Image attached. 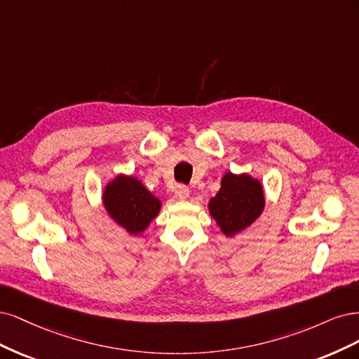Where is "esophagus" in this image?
Here are the masks:
<instances>
[{
    "instance_id": "34e87169",
    "label": "esophagus",
    "mask_w": 359,
    "mask_h": 359,
    "mask_svg": "<svg viewBox=\"0 0 359 359\" xmlns=\"http://www.w3.org/2000/svg\"><path fill=\"white\" fill-rule=\"evenodd\" d=\"M175 195H176V198H177V200L184 201V200H188V196H189V189H188L187 187H183V184H180V187H177V188H176Z\"/></svg>"
}]
</instances>
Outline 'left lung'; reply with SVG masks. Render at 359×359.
<instances>
[{"instance_id":"obj_1","label":"left lung","mask_w":359,"mask_h":359,"mask_svg":"<svg viewBox=\"0 0 359 359\" xmlns=\"http://www.w3.org/2000/svg\"><path fill=\"white\" fill-rule=\"evenodd\" d=\"M265 205L262 184L243 172H226L221 189L210 198L209 212L226 237H234L261 216Z\"/></svg>"}]
</instances>
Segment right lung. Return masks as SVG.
Masks as SVG:
<instances>
[{
	"instance_id": "add662e5",
	"label": "right lung",
	"mask_w": 359,
	"mask_h": 359,
	"mask_svg": "<svg viewBox=\"0 0 359 359\" xmlns=\"http://www.w3.org/2000/svg\"><path fill=\"white\" fill-rule=\"evenodd\" d=\"M102 204L113 221L130 236L142 234L163 205L140 180L125 175L116 176L106 184Z\"/></svg>"
}]
</instances>
